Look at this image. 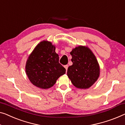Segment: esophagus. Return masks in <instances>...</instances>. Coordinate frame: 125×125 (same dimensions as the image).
Segmentation results:
<instances>
[{
	"label": "esophagus",
	"mask_w": 125,
	"mask_h": 125,
	"mask_svg": "<svg viewBox=\"0 0 125 125\" xmlns=\"http://www.w3.org/2000/svg\"><path fill=\"white\" fill-rule=\"evenodd\" d=\"M64 67L65 69H66V71H67L68 67V65H65V66H64Z\"/></svg>",
	"instance_id": "1"
}]
</instances>
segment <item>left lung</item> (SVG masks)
I'll use <instances>...</instances> for the list:
<instances>
[{"instance_id":"8db88e82","label":"left lung","mask_w":125,"mask_h":125,"mask_svg":"<svg viewBox=\"0 0 125 125\" xmlns=\"http://www.w3.org/2000/svg\"><path fill=\"white\" fill-rule=\"evenodd\" d=\"M70 54L73 64L68 68V77L77 88H89L96 81L100 74L95 56L89 48L83 46L76 47Z\"/></svg>"}]
</instances>
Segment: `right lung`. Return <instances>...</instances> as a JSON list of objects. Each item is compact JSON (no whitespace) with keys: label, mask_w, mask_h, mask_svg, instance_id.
<instances>
[{"label":"right lung","mask_w":125,"mask_h":125,"mask_svg":"<svg viewBox=\"0 0 125 125\" xmlns=\"http://www.w3.org/2000/svg\"><path fill=\"white\" fill-rule=\"evenodd\" d=\"M52 42L42 41L38 44L28 58L26 72L33 85L41 89L50 88L57 79L66 73L59 63V55Z\"/></svg>","instance_id":"obj_1"}]
</instances>
